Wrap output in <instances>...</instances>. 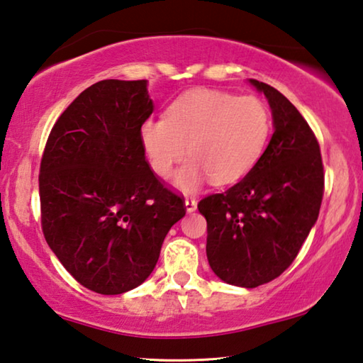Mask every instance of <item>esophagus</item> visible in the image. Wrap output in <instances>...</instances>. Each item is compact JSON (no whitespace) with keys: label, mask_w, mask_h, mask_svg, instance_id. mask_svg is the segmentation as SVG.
<instances>
[{"label":"esophagus","mask_w":363,"mask_h":363,"mask_svg":"<svg viewBox=\"0 0 363 363\" xmlns=\"http://www.w3.org/2000/svg\"><path fill=\"white\" fill-rule=\"evenodd\" d=\"M186 210H187V213H194L195 210H196V200L195 199H192V196H187L186 199Z\"/></svg>","instance_id":"esophagus-1"}]
</instances>
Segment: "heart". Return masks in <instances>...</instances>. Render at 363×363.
<instances>
[{
  "label": "heart",
  "mask_w": 363,
  "mask_h": 363,
  "mask_svg": "<svg viewBox=\"0 0 363 363\" xmlns=\"http://www.w3.org/2000/svg\"><path fill=\"white\" fill-rule=\"evenodd\" d=\"M270 133V113L256 96L238 97L216 89H194L171 104L164 118L140 125V143L150 168L168 177L186 155L174 184L186 192L208 177L216 186L235 182L255 167Z\"/></svg>",
  "instance_id": "heart-1"
}]
</instances>
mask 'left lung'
<instances>
[{"mask_svg": "<svg viewBox=\"0 0 363 363\" xmlns=\"http://www.w3.org/2000/svg\"><path fill=\"white\" fill-rule=\"evenodd\" d=\"M275 131L242 181L200 200L206 218V256L225 284L255 288L291 266L320 211L325 174L320 145L298 108L266 83Z\"/></svg>", "mask_w": 363, "mask_h": 363, "instance_id": "left-lung-1", "label": "left lung"}]
</instances>
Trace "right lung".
<instances>
[{"label": "right lung", "mask_w": 363, "mask_h": 363, "mask_svg": "<svg viewBox=\"0 0 363 363\" xmlns=\"http://www.w3.org/2000/svg\"><path fill=\"white\" fill-rule=\"evenodd\" d=\"M153 112L145 79H102L57 121L40 164L41 229L78 284L121 294L152 274L186 203L153 173L140 125Z\"/></svg>", "instance_id": "1"}]
</instances>
